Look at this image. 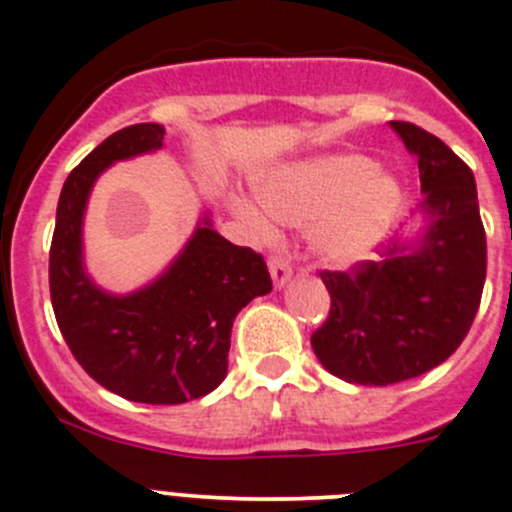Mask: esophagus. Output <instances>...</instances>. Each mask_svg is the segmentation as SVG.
<instances>
[{
    "label": "esophagus",
    "mask_w": 512,
    "mask_h": 512,
    "mask_svg": "<svg viewBox=\"0 0 512 512\" xmlns=\"http://www.w3.org/2000/svg\"><path fill=\"white\" fill-rule=\"evenodd\" d=\"M267 267H270V278L272 283H275V288H285V283H288L290 275H293V267L288 265V260L272 255L270 262H267Z\"/></svg>",
    "instance_id": "obj_1"
}]
</instances>
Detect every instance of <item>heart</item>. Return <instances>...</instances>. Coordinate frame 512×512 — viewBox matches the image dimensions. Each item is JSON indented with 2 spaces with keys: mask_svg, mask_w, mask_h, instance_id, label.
<instances>
[{
  "mask_svg": "<svg viewBox=\"0 0 512 512\" xmlns=\"http://www.w3.org/2000/svg\"><path fill=\"white\" fill-rule=\"evenodd\" d=\"M401 202L394 174L358 154H328L275 171L260 184V204L283 224H305L308 245L331 267H356L374 255ZM242 222L260 237L272 224L247 202H237Z\"/></svg>",
  "mask_w": 512,
  "mask_h": 512,
  "instance_id": "obj_1",
  "label": "heart"
}]
</instances>
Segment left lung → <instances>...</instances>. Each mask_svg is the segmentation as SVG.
<instances>
[{
	"label": "left lung",
	"mask_w": 512,
	"mask_h": 512,
	"mask_svg": "<svg viewBox=\"0 0 512 512\" xmlns=\"http://www.w3.org/2000/svg\"><path fill=\"white\" fill-rule=\"evenodd\" d=\"M391 128L417 156L424 227L381 262L321 272L331 313L310 338L323 369L361 386L399 384L447 361L475 321L487 270L470 166L414 123Z\"/></svg>",
	"instance_id": "obj_1"
}]
</instances>
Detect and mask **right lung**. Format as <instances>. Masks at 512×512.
Listing matches in <instances>:
<instances>
[{
    "mask_svg": "<svg viewBox=\"0 0 512 512\" xmlns=\"http://www.w3.org/2000/svg\"><path fill=\"white\" fill-rule=\"evenodd\" d=\"M164 133L159 123H136L93 148L62 184L50 247L62 338L100 386L141 404H184L217 389L234 318L272 290L262 255L224 240L209 214L159 278L133 293H108L85 272L83 219L95 179L116 161L164 148Z\"/></svg>",
    "mask_w": 512,
    "mask_h": 512,
    "instance_id": "add662e5",
    "label": "right lung"
}]
</instances>
